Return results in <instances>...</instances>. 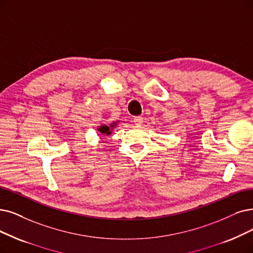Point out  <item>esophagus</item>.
<instances>
[{
	"label": "esophagus",
	"mask_w": 253,
	"mask_h": 253,
	"mask_svg": "<svg viewBox=\"0 0 253 253\" xmlns=\"http://www.w3.org/2000/svg\"><path fill=\"white\" fill-rule=\"evenodd\" d=\"M134 123H135V125H137V126H141L143 124V117H141V116H136V117H134Z\"/></svg>",
	"instance_id": "1"
}]
</instances>
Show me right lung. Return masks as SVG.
Segmentation results:
<instances>
[{"instance_id": "add662e5", "label": "right lung", "mask_w": 253, "mask_h": 253, "mask_svg": "<svg viewBox=\"0 0 253 253\" xmlns=\"http://www.w3.org/2000/svg\"><path fill=\"white\" fill-rule=\"evenodd\" d=\"M114 126V124L113 125H111V126ZM98 130L100 133H102L103 135H110L111 134V130H110V126H100L99 128H98Z\"/></svg>"}]
</instances>
